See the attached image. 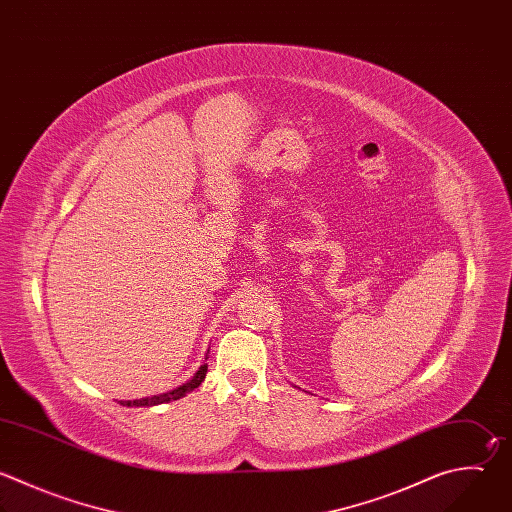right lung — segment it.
<instances>
[{
	"label": "right lung",
	"instance_id": "1",
	"mask_svg": "<svg viewBox=\"0 0 512 512\" xmlns=\"http://www.w3.org/2000/svg\"><path fill=\"white\" fill-rule=\"evenodd\" d=\"M209 354V352H207ZM207 360V358H205ZM207 370L209 366L203 364L197 374L183 386L170 390V392H164V394H156V396H146V398H140V400H126V402H120L122 406H128V408H140V406H158V404H166V402H173V400H179L183 396H187L189 392H193L195 388H199L203 382H205V376H207Z\"/></svg>",
	"mask_w": 512,
	"mask_h": 512
}]
</instances>
